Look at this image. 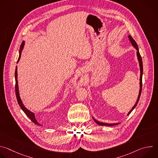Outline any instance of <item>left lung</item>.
Returning <instances> with one entry per match:
<instances>
[{
  "mask_svg": "<svg viewBox=\"0 0 158 158\" xmlns=\"http://www.w3.org/2000/svg\"><path fill=\"white\" fill-rule=\"evenodd\" d=\"M128 38L129 39V41L131 42L132 46L136 49L137 50V57H138V60L139 61V67H140V82H139V86H140V89H139V95H138V98L137 99V101H136V102L135 103V104L134 105V106L132 107V109H131V110L128 112L127 113V116L131 113V112L132 111V110L135 108V107H136L139 102V98H140V96H141V91H142V77H143V61H142V58H141V56L139 54V49H138V46L137 43L136 42V41H135L133 38L129 35L128 36ZM94 122L98 124V125L99 126H115V125H117L119 123H112V124H107V123H101V122H99L98 121H97L96 119H94L93 117Z\"/></svg>",
  "mask_w": 158,
  "mask_h": 158,
  "instance_id": "left-lung-1",
  "label": "left lung"
}]
</instances>
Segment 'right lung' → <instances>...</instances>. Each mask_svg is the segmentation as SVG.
<instances>
[{"label":"right lung","instance_id":"add662e5","mask_svg":"<svg viewBox=\"0 0 158 158\" xmlns=\"http://www.w3.org/2000/svg\"><path fill=\"white\" fill-rule=\"evenodd\" d=\"M24 45H25V41H23L22 42L21 45H20V49H19V59H18V60L17 62V63H18V62L20 60V56H21V52L22 51V50H23L24 49ZM15 94H16V98H17V102L20 107V108L22 109V110H23L25 114L28 116V118L35 124L37 125H39V126H40V124L39 123V122H37V119H35V116L34 115V113L31 111H30L29 110H28L25 106L23 104V103H22V101L20 99V94H19V86H18V81H17V67L16 66V68H15Z\"/></svg>","mask_w":158,"mask_h":158}]
</instances>
